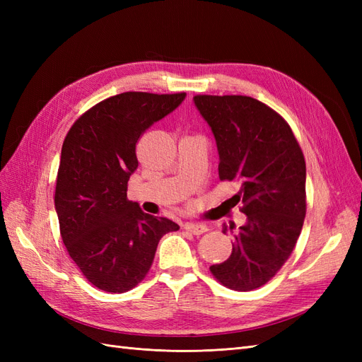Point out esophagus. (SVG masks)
Listing matches in <instances>:
<instances>
[{"label":"esophagus","instance_id":"obj_1","mask_svg":"<svg viewBox=\"0 0 362 362\" xmlns=\"http://www.w3.org/2000/svg\"><path fill=\"white\" fill-rule=\"evenodd\" d=\"M184 228L187 229L189 233L194 234V235H201V234L208 231V228L205 225H201V223H185Z\"/></svg>","mask_w":362,"mask_h":362}]
</instances>
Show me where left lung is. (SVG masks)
<instances>
[{
  "instance_id": "8db88e82",
  "label": "left lung",
  "mask_w": 362,
  "mask_h": 362,
  "mask_svg": "<svg viewBox=\"0 0 362 362\" xmlns=\"http://www.w3.org/2000/svg\"><path fill=\"white\" fill-rule=\"evenodd\" d=\"M193 100L216 137L218 178L240 182L234 199L247 216L234 234L231 255L210 272L226 288L255 290L286 264L300 235L306 214L303 152L287 120L254 98Z\"/></svg>"
}]
</instances>
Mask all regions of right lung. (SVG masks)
Here are the masks:
<instances>
[{
	"label": "right lung",
	"mask_w": 362,
	"mask_h": 362,
	"mask_svg": "<svg viewBox=\"0 0 362 362\" xmlns=\"http://www.w3.org/2000/svg\"><path fill=\"white\" fill-rule=\"evenodd\" d=\"M185 98L125 92L98 103L64 137L54 204L60 235L83 276L96 288L125 293L145 279L160 238L180 226L127 198L136 145Z\"/></svg>",
	"instance_id": "1"
}]
</instances>
